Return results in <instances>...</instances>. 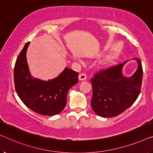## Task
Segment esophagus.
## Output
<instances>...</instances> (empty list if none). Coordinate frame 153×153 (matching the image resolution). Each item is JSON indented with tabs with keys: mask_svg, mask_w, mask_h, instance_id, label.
<instances>
[{
	"mask_svg": "<svg viewBox=\"0 0 153 153\" xmlns=\"http://www.w3.org/2000/svg\"><path fill=\"white\" fill-rule=\"evenodd\" d=\"M86 77H87V76H86V74L85 73H82L78 76L79 80H85V79H86Z\"/></svg>",
	"mask_w": 153,
	"mask_h": 153,
	"instance_id": "34e87169",
	"label": "esophagus"
}]
</instances>
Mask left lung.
<instances>
[{"label": "left lung", "instance_id": "8db88e82", "mask_svg": "<svg viewBox=\"0 0 153 153\" xmlns=\"http://www.w3.org/2000/svg\"><path fill=\"white\" fill-rule=\"evenodd\" d=\"M131 77L123 76L122 69L126 62L102 69L91 78L93 95L91 108L99 116L113 117L128 108L141 92L143 69L141 60Z\"/></svg>", "mask_w": 153, "mask_h": 153}]
</instances>
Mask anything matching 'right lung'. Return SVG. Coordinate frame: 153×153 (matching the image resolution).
Masks as SVG:
<instances>
[{
    "instance_id": "add662e5",
    "label": "right lung",
    "mask_w": 153,
    "mask_h": 153,
    "mask_svg": "<svg viewBox=\"0 0 153 153\" xmlns=\"http://www.w3.org/2000/svg\"><path fill=\"white\" fill-rule=\"evenodd\" d=\"M27 42L18 55L13 71L15 89L27 107L42 115L60 113L67 104L68 91L78 82V73L68 68L49 81L33 79L29 74L26 52Z\"/></svg>"
}]
</instances>
